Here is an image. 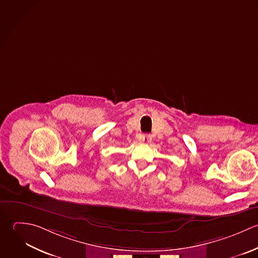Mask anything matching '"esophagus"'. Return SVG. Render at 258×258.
<instances>
[{"label":"esophagus","mask_w":258,"mask_h":258,"mask_svg":"<svg viewBox=\"0 0 258 258\" xmlns=\"http://www.w3.org/2000/svg\"><path fill=\"white\" fill-rule=\"evenodd\" d=\"M151 141H152V137H151L150 135H144V136L142 137V142H143L144 144H150Z\"/></svg>","instance_id":"34e87169"}]
</instances>
